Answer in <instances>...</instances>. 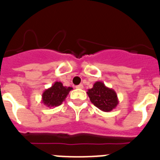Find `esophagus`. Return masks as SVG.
Segmentation results:
<instances>
[{
  "mask_svg": "<svg viewBox=\"0 0 160 160\" xmlns=\"http://www.w3.org/2000/svg\"><path fill=\"white\" fill-rule=\"evenodd\" d=\"M76 88H80V89H82L83 88H84V85H83L82 84H79V85H77V86H76Z\"/></svg>",
  "mask_w": 160,
  "mask_h": 160,
  "instance_id": "34e87169",
  "label": "esophagus"
}]
</instances>
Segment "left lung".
I'll use <instances>...</instances> for the list:
<instances>
[{
  "label": "left lung",
  "mask_w": 160,
  "mask_h": 160,
  "mask_svg": "<svg viewBox=\"0 0 160 160\" xmlns=\"http://www.w3.org/2000/svg\"><path fill=\"white\" fill-rule=\"evenodd\" d=\"M87 94L95 107L105 112L111 111L119 104L115 91L106 86L102 81L95 82L92 88L88 89Z\"/></svg>",
  "instance_id": "8db88e82"
}]
</instances>
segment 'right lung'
<instances>
[{"instance_id":"obj_1","label":"right lung","mask_w":160,"mask_h":160,"mask_svg":"<svg viewBox=\"0 0 160 160\" xmlns=\"http://www.w3.org/2000/svg\"><path fill=\"white\" fill-rule=\"evenodd\" d=\"M72 89V87L63 86L62 82L56 81L50 88L43 92L41 102L49 108L60 106Z\"/></svg>"}]
</instances>
